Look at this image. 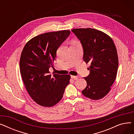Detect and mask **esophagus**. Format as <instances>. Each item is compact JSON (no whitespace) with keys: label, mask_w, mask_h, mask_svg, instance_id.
Returning a JSON list of instances; mask_svg holds the SVG:
<instances>
[{"label":"esophagus","mask_w":134,"mask_h":134,"mask_svg":"<svg viewBox=\"0 0 134 134\" xmlns=\"http://www.w3.org/2000/svg\"><path fill=\"white\" fill-rule=\"evenodd\" d=\"M71 78L73 79L74 80H76L79 78L78 76H74V75H71Z\"/></svg>","instance_id":"34e87169"}]
</instances>
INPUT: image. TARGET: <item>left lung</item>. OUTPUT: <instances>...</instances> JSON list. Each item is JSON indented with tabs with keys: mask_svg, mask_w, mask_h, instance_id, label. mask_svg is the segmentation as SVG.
<instances>
[{
	"mask_svg": "<svg viewBox=\"0 0 134 134\" xmlns=\"http://www.w3.org/2000/svg\"><path fill=\"white\" fill-rule=\"evenodd\" d=\"M72 31L80 41L83 61L91 65L90 74L84 78L87 86L82 93L91 99H100L109 92L116 78L118 59L114 42L107 34L94 29Z\"/></svg>",
	"mask_w": 134,
	"mask_h": 134,
	"instance_id": "obj_1",
	"label": "left lung"
}]
</instances>
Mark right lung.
<instances>
[{"label": "right lung", "mask_w": 134, "mask_h": 134, "mask_svg": "<svg viewBox=\"0 0 134 134\" xmlns=\"http://www.w3.org/2000/svg\"><path fill=\"white\" fill-rule=\"evenodd\" d=\"M70 30L47 32L31 38L21 53L20 72L25 88L38 105L51 107L59 103L69 83V75L49 74L56 51L69 36Z\"/></svg>", "instance_id": "obj_1"}]
</instances>
